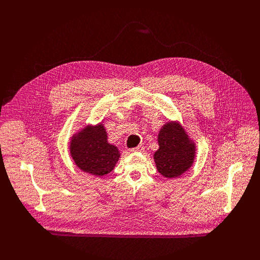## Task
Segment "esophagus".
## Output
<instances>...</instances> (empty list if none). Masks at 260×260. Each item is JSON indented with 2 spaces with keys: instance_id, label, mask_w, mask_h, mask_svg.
<instances>
[{
  "instance_id": "1",
  "label": "esophagus",
  "mask_w": 260,
  "mask_h": 260,
  "mask_svg": "<svg viewBox=\"0 0 260 260\" xmlns=\"http://www.w3.org/2000/svg\"><path fill=\"white\" fill-rule=\"evenodd\" d=\"M143 149H144V147H143L142 145H138L137 147H134V148L129 149V152H131V153H136V152H142Z\"/></svg>"
}]
</instances>
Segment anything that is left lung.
Here are the masks:
<instances>
[{"label":"left lung","mask_w":260,"mask_h":260,"mask_svg":"<svg viewBox=\"0 0 260 260\" xmlns=\"http://www.w3.org/2000/svg\"><path fill=\"white\" fill-rule=\"evenodd\" d=\"M158 144L154 161L163 177L177 178L193 167L196 144L188 137L179 121H169L160 128Z\"/></svg>","instance_id":"8db88e82"}]
</instances>
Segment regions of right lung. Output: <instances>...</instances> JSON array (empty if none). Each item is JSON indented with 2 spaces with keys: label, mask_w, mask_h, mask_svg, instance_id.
<instances>
[{
  "label": "right lung",
  "mask_w": 260,
  "mask_h": 260,
  "mask_svg": "<svg viewBox=\"0 0 260 260\" xmlns=\"http://www.w3.org/2000/svg\"><path fill=\"white\" fill-rule=\"evenodd\" d=\"M70 154L78 169L97 177L111 173L120 158L118 147L107 140L102 122L97 125L88 124L74 134Z\"/></svg>",
  "instance_id": "right-lung-1"
}]
</instances>
